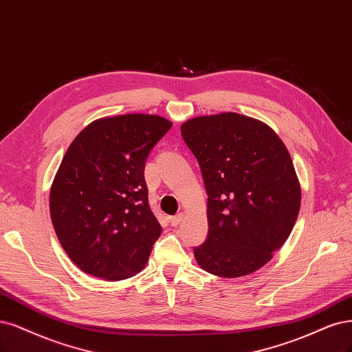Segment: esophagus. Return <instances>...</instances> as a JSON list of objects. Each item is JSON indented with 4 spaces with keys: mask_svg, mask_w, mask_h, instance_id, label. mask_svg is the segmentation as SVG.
Listing matches in <instances>:
<instances>
[{
    "mask_svg": "<svg viewBox=\"0 0 352 352\" xmlns=\"http://www.w3.org/2000/svg\"><path fill=\"white\" fill-rule=\"evenodd\" d=\"M184 218H185V214H184V212H179V214L170 217V223H172V226L176 227V226H179L182 221H184Z\"/></svg>",
    "mask_w": 352,
    "mask_h": 352,
    "instance_id": "1",
    "label": "esophagus"
}]
</instances>
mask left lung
Wrapping results in <instances>:
<instances>
[{
    "mask_svg": "<svg viewBox=\"0 0 352 352\" xmlns=\"http://www.w3.org/2000/svg\"><path fill=\"white\" fill-rule=\"evenodd\" d=\"M207 190L208 234L193 253L202 270L243 276L271 261L296 224L301 190L284 142L239 113L193 118L180 126Z\"/></svg>",
    "mask_w": 352,
    "mask_h": 352,
    "instance_id": "left-lung-1",
    "label": "left lung"
}]
</instances>
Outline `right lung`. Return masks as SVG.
<instances>
[{
	"mask_svg": "<svg viewBox=\"0 0 352 352\" xmlns=\"http://www.w3.org/2000/svg\"><path fill=\"white\" fill-rule=\"evenodd\" d=\"M170 128L162 116L122 115L94 120L71 142L50 205L59 243L84 272L119 281L147 263L162 226L144 168Z\"/></svg>",
	"mask_w": 352,
	"mask_h": 352,
	"instance_id": "1",
	"label": "right lung"
}]
</instances>
